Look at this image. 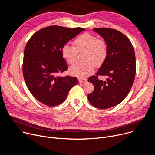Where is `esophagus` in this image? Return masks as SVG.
I'll return each mask as SVG.
<instances>
[{"instance_id": "1", "label": "esophagus", "mask_w": 155, "mask_h": 155, "mask_svg": "<svg viewBox=\"0 0 155 155\" xmlns=\"http://www.w3.org/2000/svg\"><path fill=\"white\" fill-rule=\"evenodd\" d=\"M78 81L80 83H86L87 81V80L86 78H79Z\"/></svg>"}]
</instances>
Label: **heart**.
Instances as JSON below:
<instances>
[{"instance_id":"b5f03b06","label":"heart","mask_w":155,"mask_h":155,"mask_svg":"<svg viewBox=\"0 0 155 155\" xmlns=\"http://www.w3.org/2000/svg\"><path fill=\"white\" fill-rule=\"evenodd\" d=\"M74 47L68 44L61 49L62 58L69 64H73L77 60L78 53H83L84 62L77 63L69 69L71 75L84 78L90 75L94 70L96 64L102 65L108 54V47L105 40L98 39L90 33H84L74 41Z\"/></svg>"}]
</instances>
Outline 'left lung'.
Masks as SVG:
<instances>
[{
	"mask_svg": "<svg viewBox=\"0 0 155 155\" xmlns=\"http://www.w3.org/2000/svg\"><path fill=\"white\" fill-rule=\"evenodd\" d=\"M93 30L105 41L108 54L96 75L87 80L94 87L87 99L94 107L107 109L119 104L129 93L136 71L135 52L129 39L121 32L106 28ZM101 75L109 78L99 81Z\"/></svg>",
	"mask_w": 155,
	"mask_h": 155,
	"instance_id": "obj_1",
	"label": "left lung"
}]
</instances>
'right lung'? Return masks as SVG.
<instances>
[{"label":"right lung","mask_w":155,"mask_h":155,"mask_svg":"<svg viewBox=\"0 0 155 155\" xmlns=\"http://www.w3.org/2000/svg\"><path fill=\"white\" fill-rule=\"evenodd\" d=\"M84 31L50 26L38 31L28 40L24 51L23 77L31 93L43 104L54 107L62 104L78 83L76 77L58 74L68 70L61 54L62 47Z\"/></svg>","instance_id":"add662e5"}]
</instances>
